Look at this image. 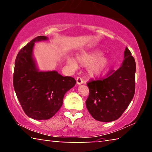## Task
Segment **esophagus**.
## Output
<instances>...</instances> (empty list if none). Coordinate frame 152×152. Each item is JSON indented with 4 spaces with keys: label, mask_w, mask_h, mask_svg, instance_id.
<instances>
[{
    "label": "esophagus",
    "mask_w": 152,
    "mask_h": 152,
    "mask_svg": "<svg viewBox=\"0 0 152 152\" xmlns=\"http://www.w3.org/2000/svg\"><path fill=\"white\" fill-rule=\"evenodd\" d=\"M76 83L78 85H81V84L83 83V80L82 78L80 77H77L76 78Z\"/></svg>",
    "instance_id": "esophagus-1"
}]
</instances>
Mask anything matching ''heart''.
I'll use <instances>...</instances> for the list:
<instances>
[{
    "label": "heart",
    "mask_w": 152,
    "mask_h": 152,
    "mask_svg": "<svg viewBox=\"0 0 152 152\" xmlns=\"http://www.w3.org/2000/svg\"><path fill=\"white\" fill-rule=\"evenodd\" d=\"M100 52L95 51L90 53H85L77 56V61L80 65H90L89 74L91 76H99L104 72L108 66V60L106 57H101ZM68 63L76 67V63L72 59H68Z\"/></svg>",
    "instance_id": "heart-1"
}]
</instances>
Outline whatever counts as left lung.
<instances>
[{
  "label": "left lung",
  "mask_w": 152,
  "mask_h": 152,
  "mask_svg": "<svg viewBox=\"0 0 152 152\" xmlns=\"http://www.w3.org/2000/svg\"><path fill=\"white\" fill-rule=\"evenodd\" d=\"M136 63L126 48L121 66L108 72L106 78L89 81L86 106L95 119L110 122L119 119L128 108L135 91Z\"/></svg>",
  "instance_id": "obj_1"
}]
</instances>
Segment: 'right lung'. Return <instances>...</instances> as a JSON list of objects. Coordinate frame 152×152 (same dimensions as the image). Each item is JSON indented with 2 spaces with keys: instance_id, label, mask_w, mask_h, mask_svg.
Wrapping results in <instances>:
<instances>
[{
  "instance_id": "right-lung-1",
  "label": "right lung",
  "mask_w": 152,
  "mask_h": 152,
  "mask_svg": "<svg viewBox=\"0 0 152 152\" xmlns=\"http://www.w3.org/2000/svg\"><path fill=\"white\" fill-rule=\"evenodd\" d=\"M46 40V36H38L20 50L13 73V87L22 109L37 120L53 117L61 107L65 93L76 83L72 77H64L56 71L39 72L33 49L35 42Z\"/></svg>"
}]
</instances>
